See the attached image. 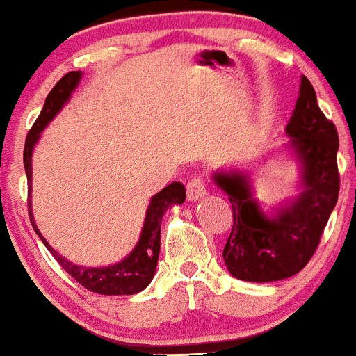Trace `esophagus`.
I'll use <instances>...</instances> for the list:
<instances>
[{
  "instance_id": "34e87169",
  "label": "esophagus",
  "mask_w": 356,
  "mask_h": 356,
  "mask_svg": "<svg viewBox=\"0 0 356 356\" xmlns=\"http://www.w3.org/2000/svg\"><path fill=\"white\" fill-rule=\"evenodd\" d=\"M207 195V191H206V186H204L202 179L195 177V179H191L189 184H187V199H189L191 202H197L201 201L202 197H206Z\"/></svg>"
}]
</instances>
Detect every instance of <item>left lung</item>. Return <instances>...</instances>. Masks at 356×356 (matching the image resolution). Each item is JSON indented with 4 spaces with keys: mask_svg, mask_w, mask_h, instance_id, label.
<instances>
[{
    "mask_svg": "<svg viewBox=\"0 0 356 356\" xmlns=\"http://www.w3.org/2000/svg\"><path fill=\"white\" fill-rule=\"evenodd\" d=\"M284 150L298 167V194L263 209L254 197L252 170L220 169L212 181L229 197L234 224L222 257L232 276L271 283L300 273L320 244L321 232L338 201V134L323 115L316 93L301 76L300 95L284 129Z\"/></svg>",
    "mask_w": 356,
    "mask_h": 356,
    "instance_id": "8db88e82",
    "label": "left lung"
}]
</instances>
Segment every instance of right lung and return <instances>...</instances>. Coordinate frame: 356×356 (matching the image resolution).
I'll list each match as a JSON object with an SVG mask.
<instances>
[{
	"label": "right lung",
	"instance_id": "right-lung-1",
	"mask_svg": "<svg viewBox=\"0 0 356 356\" xmlns=\"http://www.w3.org/2000/svg\"><path fill=\"white\" fill-rule=\"evenodd\" d=\"M81 72H70L61 79L58 83L53 87L44 100L43 110L40 117L36 118L35 125L28 132L26 142H24L23 164L24 172L28 179V212H30L31 226L38 238L43 241L48 251L55 256L60 266L70 275L73 280L87 288L88 291L99 293V295H136L145 289L150 284L157 268L159 252H161V224L165 211L172 206H179L186 201V187L181 182H172L164 187L161 192L150 197L149 207H147L144 226H142L140 238H138L136 248L127 254L124 259L108 266H80V264L72 263L67 257L60 254L56 249L50 246L43 234L40 232L36 220L31 211V177H33V167H31V157H33L35 145L38 144L42 132L47 125L58 115L63 105L72 99V93L79 87Z\"/></svg>",
	"mask_w": 356,
	"mask_h": 356
}]
</instances>
